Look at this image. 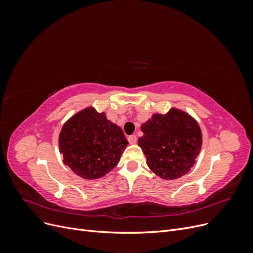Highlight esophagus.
Here are the masks:
<instances>
[{
	"instance_id": "34e87169",
	"label": "esophagus",
	"mask_w": 253,
	"mask_h": 253,
	"mask_svg": "<svg viewBox=\"0 0 253 253\" xmlns=\"http://www.w3.org/2000/svg\"><path fill=\"white\" fill-rule=\"evenodd\" d=\"M127 140L131 144H135L137 142V137H136V135H131L127 137Z\"/></svg>"
}]
</instances>
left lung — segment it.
I'll list each match as a JSON object with an SVG mask.
<instances>
[{"mask_svg":"<svg viewBox=\"0 0 253 253\" xmlns=\"http://www.w3.org/2000/svg\"><path fill=\"white\" fill-rule=\"evenodd\" d=\"M138 144L147 165L163 179H176L187 174L202 149V131L189 114L171 109L154 114L141 126Z\"/></svg>","mask_w":253,"mask_h":253,"instance_id":"1","label":"left lung"}]
</instances>
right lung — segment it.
<instances>
[{
  "label": "right lung",
  "instance_id": "add662e5",
  "mask_svg": "<svg viewBox=\"0 0 253 253\" xmlns=\"http://www.w3.org/2000/svg\"><path fill=\"white\" fill-rule=\"evenodd\" d=\"M127 143L121 127L91 106L68 119L59 135L63 163L84 179H97L111 172Z\"/></svg>",
  "mask_w": 253,
  "mask_h": 253
}]
</instances>
